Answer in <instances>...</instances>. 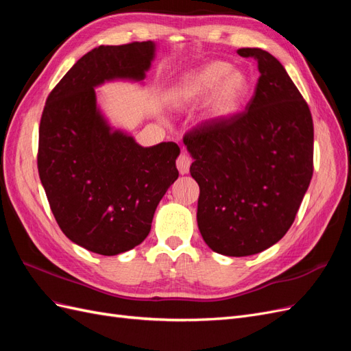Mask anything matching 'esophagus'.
I'll list each match as a JSON object with an SVG mask.
<instances>
[{"instance_id": "obj_1", "label": "esophagus", "mask_w": 351, "mask_h": 351, "mask_svg": "<svg viewBox=\"0 0 351 351\" xmlns=\"http://www.w3.org/2000/svg\"><path fill=\"white\" fill-rule=\"evenodd\" d=\"M176 164H177V168H178L180 174H187L189 169H190V164H192V161H190V158H189L184 152H182V154L178 155Z\"/></svg>"}]
</instances>
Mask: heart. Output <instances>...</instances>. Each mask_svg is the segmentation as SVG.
<instances>
[{
    "label": "heart",
    "instance_id": "1",
    "mask_svg": "<svg viewBox=\"0 0 351 351\" xmlns=\"http://www.w3.org/2000/svg\"><path fill=\"white\" fill-rule=\"evenodd\" d=\"M247 89L249 82L241 70L232 69L226 61H210L174 82L167 92V102L186 108L206 97L204 120L218 121L237 110Z\"/></svg>",
    "mask_w": 351,
    "mask_h": 351
}]
</instances>
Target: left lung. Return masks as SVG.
I'll return each instance as SVG.
<instances>
[{
  "label": "left lung",
  "mask_w": 351,
  "mask_h": 351,
  "mask_svg": "<svg viewBox=\"0 0 351 351\" xmlns=\"http://www.w3.org/2000/svg\"><path fill=\"white\" fill-rule=\"evenodd\" d=\"M237 54L261 73L246 111L202 123L183 142L200 189V234L214 252L240 258L271 247L294 222L313 174V121L277 58L261 48Z\"/></svg>",
  "instance_id": "1"
}]
</instances>
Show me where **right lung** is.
I'll use <instances>...</instances> for the list:
<instances>
[{
    "label": "right lung",
    "instance_id": "add662e5",
    "mask_svg": "<svg viewBox=\"0 0 351 351\" xmlns=\"http://www.w3.org/2000/svg\"><path fill=\"white\" fill-rule=\"evenodd\" d=\"M155 44L101 45L84 54L52 89L39 125L38 171L61 231L79 246L114 256L141 244L178 171L180 147H143L114 130L95 88L145 79Z\"/></svg>",
    "mask_w": 351,
    "mask_h": 351
}]
</instances>
